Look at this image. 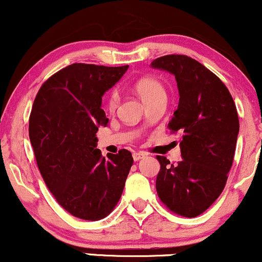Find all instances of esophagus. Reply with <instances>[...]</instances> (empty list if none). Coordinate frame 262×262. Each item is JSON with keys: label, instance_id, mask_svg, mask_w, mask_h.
<instances>
[{"label": "esophagus", "instance_id": "1", "mask_svg": "<svg viewBox=\"0 0 262 262\" xmlns=\"http://www.w3.org/2000/svg\"><path fill=\"white\" fill-rule=\"evenodd\" d=\"M145 156H146V154H145L144 151H139V152H134V154H133L134 161H139V160L144 159Z\"/></svg>", "mask_w": 262, "mask_h": 262}]
</instances>
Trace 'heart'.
Segmentation results:
<instances>
[{
  "instance_id": "1",
  "label": "heart",
  "mask_w": 262,
  "mask_h": 262,
  "mask_svg": "<svg viewBox=\"0 0 262 262\" xmlns=\"http://www.w3.org/2000/svg\"><path fill=\"white\" fill-rule=\"evenodd\" d=\"M135 89H137L138 94H139L143 101H146L155 97L157 95H163L165 93V88L155 78H141L135 83ZM118 105V93L116 90H112L110 93L108 97H107V108L108 111H115L116 107Z\"/></svg>"
}]
</instances>
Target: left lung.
Here are the masks:
<instances>
[{
  "mask_svg": "<svg viewBox=\"0 0 262 262\" xmlns=\"http://www.w3.org/2000/svg\"><path fill=\"white\" fill-rule=\"evenodd\" d=\"M151 66L177 80L179 103L168 127L182 138L183 157L171 163L157 156V195L169 211L191 219L209 209L225 189L239 133L237 107L222 80L189 56L166 55Z\"/></svg>",
  "mask_w": 262,
  "mask_h": 262,
  "instance_id": "1",
  "label": "left lung"
}]
</instances>
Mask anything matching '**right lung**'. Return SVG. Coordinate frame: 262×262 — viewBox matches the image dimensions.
Returning <instances> with one entry per match:
<instances>
[{
	"instance_id": "right-lung-1",
	"label": "right lung",
	"mask_w": 262,
	"mask_h": 262,
	"mask_svg": "<svg viewBox=\"0 0 262 262\" xmlns=\"http://www.w3.org/2000/svg\"><path fill=\"white\" fill-rule=\"evenodd\" d=\"M127 69L73 63L41 85L31 107L29 138L39 171L56 201L78 219L110 215L133 165L130 151L103 157L96 149L99 127L108 123L102 95Z\"/></svg>"
}]
</instances>
